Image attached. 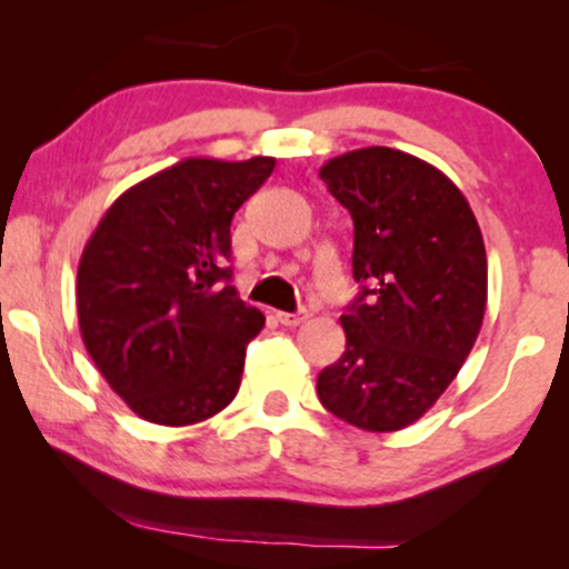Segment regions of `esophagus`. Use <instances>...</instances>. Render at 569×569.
<instances>
[{
  "label": "esophagus",
  "mask_w": 569,
  "mask_h": 569,
  "mask_svg": "<svg viewBox=\"0 0 569 569\" xmlns=\"http://www.w3.org/2000/svg\"><path fill=\"white\" fill-rule=\"evenodd\" d=\"M307 318H310V312L307 310H297V312H278V321L283 326H299L305 323Z\"/></svg>",
  "instance_id": "obj_1"
}]
</instances>
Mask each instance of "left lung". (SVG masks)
<instances>
[{
	"instance_id": "8db88e82",
	"label": "left lung",
	"mask_w": 569,
	"mask_h": 569,
	"mask_svg": "<svg viewBox=\"0 0 569 569\" xmlns=\"http://www.w3.org/2000/svg\"><path fill=\"white\" fill-rule=\"evenodd\" d=\"M352 217L361 293L345 352L318 375L331 415L369 433L420 420L460 371L487 307V251L466 194L430 162L367 147L321 168Z\"/></svg>"
}]
</instances>
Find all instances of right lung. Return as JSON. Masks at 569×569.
<instances>
[{"mask_svg":"<svg viewBox=\"0 0 569 569\" xmlns=\"http://www.w3.org/2000/svg\"><path fill=\"white\" fill-rule=\"evenodd\" d=\"M272 168L276 158L179 160L122 192L84 246L82 342L147 422L192 426L238 393L264 316L230 286V224Z\"/></svg>","mask_w":569,"mask_h":569,"instance_id":"1","label":"right lung"}]
</instances>
